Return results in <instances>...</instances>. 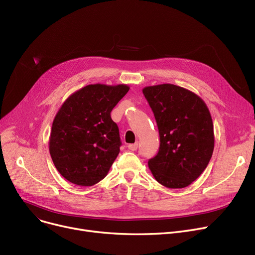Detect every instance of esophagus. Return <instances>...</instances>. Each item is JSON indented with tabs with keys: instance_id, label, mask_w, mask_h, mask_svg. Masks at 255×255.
<instances>
[{
	"instance_id": "34e87169",
	"label": "esophagus",
	"mask_w": 255,
	"mask_h": 255,
	"mask_svg": "<svg viewBox=\"0 0 255 255\" xmlns=\"http://www.w3.org/2000/svg\"><path fill=\"white\" fill-rule=\"evenodd\" d=\"M137 148H138V142H134V143L128 144V149H129L130 151H135V150H137Z\"/></svg>"
}]
</instances>
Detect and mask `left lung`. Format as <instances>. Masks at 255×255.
<instances>
[{
    "label": "left lung",
    "mask_w": 255,
    "mask_h": 255,
    "mask_svg": "<svg viewBox=\"0 0 255 255\" xmlns=\"http://www.w3.org/2000/svg\"><path fill=\"white\" fill-rule=\"evenodd\" d=\"M160 135L158 154L148 165L158 183L185 188L208 166L214 151V126L205 101L185 88L162 84L144 87Z\"/></svg>",
    "instance_id": "obj_1"
}]
</instances>
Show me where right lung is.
<instances>
[{
  "label": "right lung",
  "mask_w": 255,
  "mask_h": 255,
  "mask_svg": "<svg viewBox=\"0 0 255 255\" xmlns=\"http://www.w3.org/2000/svg\"><path fill=\"white\" fill-rule=\"evenodd\" d=\"M128 85H89L61 105L48 141L52 162L78 186H93L109 173L120 153L118 125L111 113L129 91Z\"/></svg>",
  "instance_id": "1"
}]
</instances>
